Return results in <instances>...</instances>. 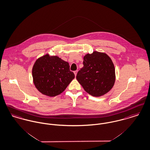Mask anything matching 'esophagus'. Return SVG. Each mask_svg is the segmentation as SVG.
I'll list each match as a JSON object with an SVG mask.
<instances>
[{
  "mask_svg": "<svg viewBox=\"0 0 150 150\" xmlns=\"http://www.w3.org/2000/svg\"><path fill=\"white\" fill-rule=\"evenodd\" d=\"M74 75H75V76H76V75H77V70H76V71H74Z\"/></svg>",
  "mask_w": 150,
  "mask_h": 150,
  "instance_id": "esophagus-1",
  "label": "esophagus"
}]
</instances>
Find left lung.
Wrapping results in <instances>:
<instances>
[{
    "mask_svg": "<svg viewBox=\"0 0 150 150\" xmlns=\"http://www.w3.org/2000/svg\"><path fill=\"white\" fill-rule=\"evenodd\" d=\"M83 65L76 79L88 93L100 97L110 91L116 74L114 64L108 55L96 51L88 53L83 57Z\"/></svg>",
    "mask_w": 150,
    "mask_h": 150,
    "instance_id": "1",
    "label": "left lung"
}]
</instances>
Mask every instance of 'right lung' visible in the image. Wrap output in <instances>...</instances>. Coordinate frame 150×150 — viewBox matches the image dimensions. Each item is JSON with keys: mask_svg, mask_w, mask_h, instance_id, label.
<instances>
[{"mask_svg": "<svg viewBox=\"0 0 150 150\" xmlns=\"http://www.w3.org/2000/svg\"><path fill=\"white\" fill-rule=\"evenodd\" d=\"M32 76L33 83L42 95L54 97L62 93L74 79L68 62L57 55L46 54L35 62Z\"/></svg>", "mask_w": 150, "mask_h": 150, "instance_id": "right-lung-1", "label": "right lung"}]
</instances>
